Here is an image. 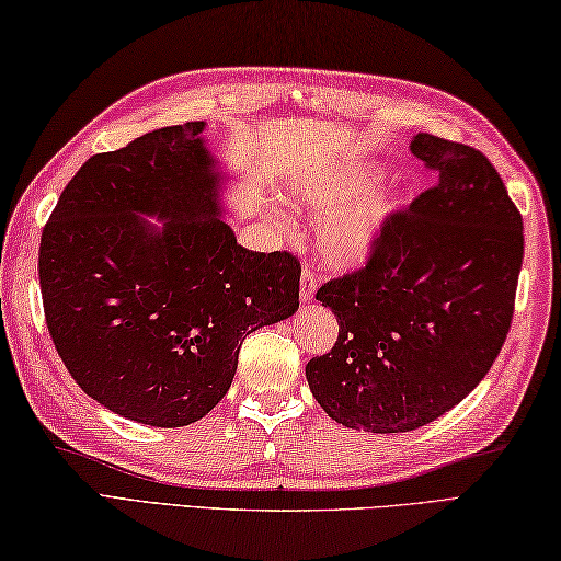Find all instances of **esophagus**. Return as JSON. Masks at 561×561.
<instances>
[{
  "mask_svg": "<svg viewBox=\"0 0 561 561\" xmlns=\"http://www.w3.org/2000/svg\"><path fill=\"white\" fill-rule=\"evenodd\" d=\"M316 287H318V282H316V272H313V267H308V265H306V267L301 270V291H299V299H301L304 304L313 301Z\"/></svg>",
  "mask_w": 561,
  "mask_h": 561,
  "instance_id": "34e87169",
  "label": "esophagus"
}]
</instances>
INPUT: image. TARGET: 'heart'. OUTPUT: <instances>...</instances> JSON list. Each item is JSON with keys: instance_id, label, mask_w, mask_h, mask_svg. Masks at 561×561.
Returning <instances> with one entry per match:
<instances>
[{"instance_id": "heart-1", "label": "heart", "mask_w": 561, "mask_h": 561, "mask_svg": "<svg viewBox=\"0 0 561 561\" xmlns=\"http://www.w3.org/2000/svg\"><path fill=\"white\" fill-rule=\"evenodd\" d=\"M380 178L374 163H350L332 171L294 175L284 187L289 205L323 214L318 221V255L330 267H354L371 255L396 209L390 195H366Z\"/></svg>"}]
</instances>
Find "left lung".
Instances as JSON below:
<instances>
[{"mask_svg": "<svg viewBox=\"0 0 561 561\" xmlns=\"http://www.w3.org/2000/svg\"><path fill=\"white\" fill-rule=\"evenodd\" d=\"M410 149L438 181L390 214L362 270L318 289L340 335L306 364L328 416L374 434L468 398L502 352L523 265L520 211L490 159L426 133Z\"/></svg>", "mask_w": 561, "mask_h": 561, "instance_id": "8db88e82", "label": "left lung"}]
</instances>
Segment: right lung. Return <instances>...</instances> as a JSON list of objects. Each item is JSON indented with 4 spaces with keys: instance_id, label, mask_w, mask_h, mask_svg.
Instances as JSON below:
<instances>
[{
    "instance_id": "1",
    "label": "right lung",
    "mask_w": 561,
    "mask_h": 561,
    "mask_svg": "<svg viewBox=\"0 0 561 561\" xmlns=\"http://www.w3.org/2000/svg\"><path fill=\"white\" fill-rule=\"evenodd\" d=\"M202 133L161 127L91 157L41 238L59 359L89 398L149 426L202 420L231 388L245 335L299 311V260L236 243Z\"/></svg>"
}]
</instances>
